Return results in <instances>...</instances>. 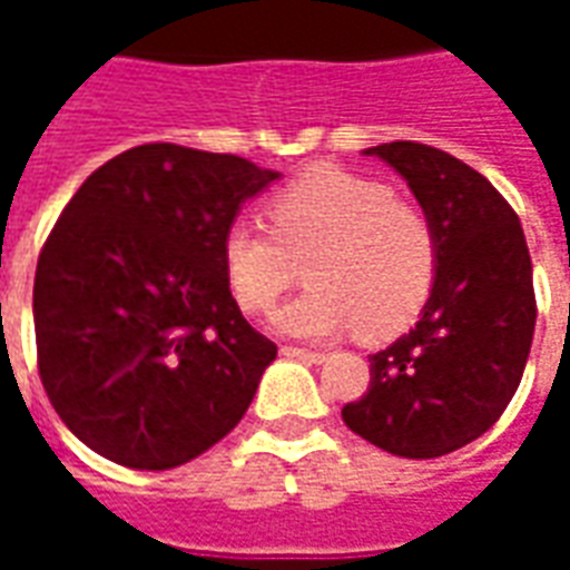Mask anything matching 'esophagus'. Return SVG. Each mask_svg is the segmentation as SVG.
<instances>
[{
    "mask_svg": "<svg viewBox=\"0 0 570 570\" xmlns=\"http://www.w3.org/2000/svg\"><path fill=\"white\" fill-rule=\"evenodd\" d=\"M281 354L289 360H302V363H323L326 360L323 351H308V347H281Z\"/></svg>",
    "mask_w": 570,
    "mask_h": 570,
    "instance_id": "1",
    "label": "esophagus"
}]
</instances>
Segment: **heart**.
Segmentation results:
<instances>
[{
	"label": "heart",
	"instance_id": "obj_1",
	"mask_svg": "<svg viewBox=\"0 0 570 570\" xmlns=\"http://www.w3.org/2000/svg\"><path fill=\"white\" fill-rule=\"evenodd\" d=\"M265 216L272 232L232 223L219 240L225 284L247 314H268L284 296L296 259H308L311 289L274 326L289 338H333L347 330L391 335L424 308L440 235L424 207L396 198L384 179L314 167L277 188Z\"/></svg>",
	"mask_w": 570,
	"mask_h": 570
}]
</instances>
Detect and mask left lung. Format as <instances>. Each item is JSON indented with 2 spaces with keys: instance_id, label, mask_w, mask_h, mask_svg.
Here are the masks:
<instances>
[{
  "instance_id": "left-lung-1",
  "label": "left lung",
  "mask_w": 570,
  "mask_h": 570,
  "mask_svg": "<svg viewBox=\"0 0 570 570\" xmlns=\"http://www.w3.org/2000/svg\"><path fill=\"white\" fill-rule=\"evenodd\" d=\"M436 225L440 268L419 323L370 357V391L342 409L357 436L400 458H440L501 419L534 338L525 235L489 179L424 142L372 146Z\"/></svg>"
}]
</instances>
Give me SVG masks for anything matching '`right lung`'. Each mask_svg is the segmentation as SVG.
<instances>
[{"label": "right lung", "mask_w": 570, "mask_h": 570, "mask_svg": "<svg viewBox=\"0 0 570 570\" xmlns=\"http://www.w3.org/2000/svg\"><path fill=\"white\" fill-rule=\"evenodd\" d=\"M274 179L237 155L146 142L63 207L36 265L32 321L45 394L88 449L170 470L244 419L277 345L244 321L219 240Z\"/></svg>", "instance_id": "right-lung-1"}]
</instances>
